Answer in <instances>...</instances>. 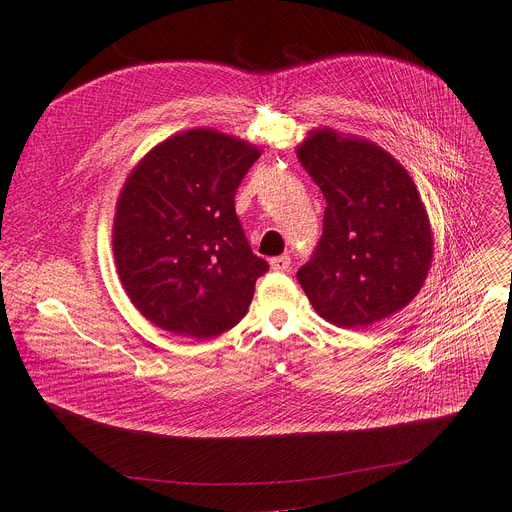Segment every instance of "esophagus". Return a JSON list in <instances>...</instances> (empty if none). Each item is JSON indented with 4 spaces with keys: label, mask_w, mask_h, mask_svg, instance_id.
Wrapping results in <instances>:
<instances>
[{
    "label": "esophagus",
    "mask_w": 512,
    "mask_h": 512,
    "mask_svg": "<svg viewBox=\"0 0 512 512\" xmlns=\"http://www.w3.org/2000/svg\"><path fill=\"white\" fill-rule=\"evenodd\" d=\"M270 265H272V270H274V272H286L288 267H290V257H288V255L274 257V259L270 261Z\"/></svg>",
    "instance_id": "obj_1"
}]
</instances>
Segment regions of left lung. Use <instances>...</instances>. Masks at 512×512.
<instances>
[{"instance_id":"8db88e82","label":"left lung","mask_w":512,"mask_h":512,"mask_svg":"<svg viewBox=\"0 0 512 512\" xmlns=\"http://www.w3.org/2000/svg\"><path fill=\"white\" fill-rule=\"evenodd\" d=\"M326 197L324 234L297 278L319 317L365 330L405 309L434 259V232L409 172L355 134L315 128L297 147Z\"/></svg>"}]
</instances>
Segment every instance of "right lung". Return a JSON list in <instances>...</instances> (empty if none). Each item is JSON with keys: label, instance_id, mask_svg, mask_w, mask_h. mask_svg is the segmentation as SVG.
Instances as JSON below:
<instances>
[{"label": "right lung", "instance_id": "right-lung-1", "mask_svg": "<svg viewBox=\"0 0 512 512\" xmlns=\"http://www.w3.org/2000/svg\"><path fill=\"white\" fill-rule=\"evenodd\" d=\"M261 149L213 128L157 143L124 180L112 245L132 305L157 328L213 338L245 317L267 272L234 211Z\"/></svg>", "mask_w": 512, "mask_h": 512}]
</instances>
